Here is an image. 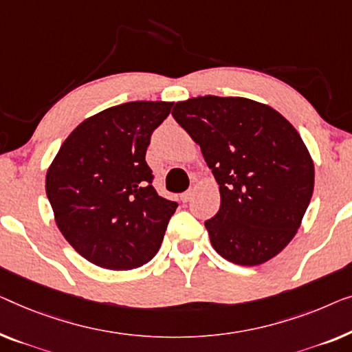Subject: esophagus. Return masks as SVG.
Here are the masks:
<instances>
[{
    "label": "esophagus",
    "instance_id": "esophagus-1",
    "mask_svg": "<svg viewBox=\"0 0 352 352\" xmlns=\"http://www.w3.org/2000/svg\"><path fill=\"white\" fill-rule=\"evenodd\" d=\"M192 195H193V188H188V190H186L184 193H181V200L186 203V201L190 200Z\"/></svg>",
    "mask_w": 352,
    "mask_h": 352
}]
</instances>
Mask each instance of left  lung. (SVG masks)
Returning a JSON list of instances; mask_svg holds the SVG:
<instances>
[{
  "label": "left lung",
  "instance_id": "1",
  "mask_svg": "<svg viewBox=\"0 0 352 352\" xmlns=\"http://www.w3.org/2000/svg\"><path fill=\"white\" fill-rule=\"evenodd\" d=\"M173 117L216 177L221 208L205 222L212 248L236 265H261L287 246L309 205L314 166L284 117L257 101L198 96Z\"/></svg>",
  "mask_w": 352,
  "mask_h": 352
}]
</instances>
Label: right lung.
Returning a JSON list of instances; mask_svg holds the SVG:
<instances>
[{"mask_svg":"<svg viewBox=\"0 0 352 352\" xmlns=\"http://www.w3.org/2000/svg\"><path fill=\"white\" fill-rule=\"evenodd\" d=\"M173 103L130 101L76 126L45 176L55 221L89 262L131 270L160 249L177 203L160 197L146 151Z\"/></svg>","mask_w":352,"mask_h":352,"instance_id":"1","label":"right lung"}]
</instances>
